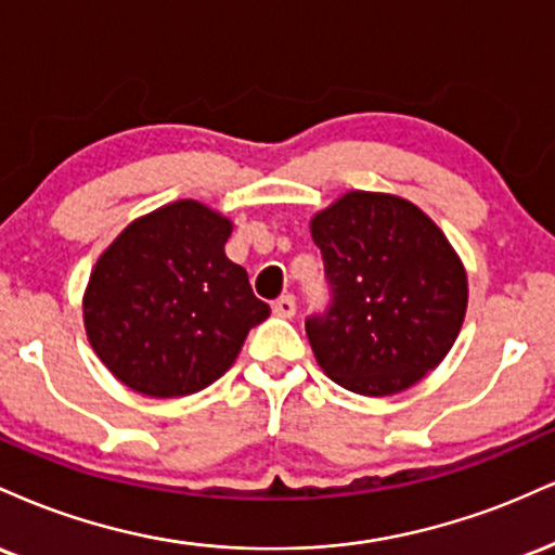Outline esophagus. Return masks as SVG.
Returning <instances> with one entry per match:
<instances>
[{"label": "esophagus", "instance_id": "34e87169", "mask_svg": "<svg viewBox=\"0 0 555 555\" xmlns=\"http://www.w3.org/2000/svg\"><path fill=\"white\" fill-rule=\"evenodd\" d=\"M296 298L293 296H283V298H278L275 304H272V311H275V317H283V319H291V317H296Z\"/></svg>", "mask_w": 555, "mask_h": 555}]
</instances>
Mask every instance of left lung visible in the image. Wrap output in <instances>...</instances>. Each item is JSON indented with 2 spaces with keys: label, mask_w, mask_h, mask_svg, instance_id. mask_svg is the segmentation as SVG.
Wrapping results in <instances>:
<instances>
[{
  "label": "left lung",
  "mask_w": 555,
  "mask_h": 555,
  "mask_svg": "<svg viewBox=\"0 0 555 555\" xmlns=\"http://www.w3.org/2000/svg\"><path fill=\"white\" fill-rule=\"evenodd\" d=\"M332 285L306 322L324 374L356 395L405 392L444 361L467 311V272L439 225L410 199L345 192L311 218Z\"/></svg>",
  "instance_id": "8db88e82"
}]
</instances>
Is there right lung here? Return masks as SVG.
I'll list each match as a JSON object with an SVG mask.
<instances>
[{"instance_id": "add662e5", "label": "right lung", "mask_w": 555, "mask_h": 555, "mask_svg": "<svg viewBox=\"0 0 555 555\" xmlns=\"http://www.w3.org/2000/svg\"><path fill=\"white\" fill-rule=\"evenodd\" d=\"M231 231L223 212L179 199L132 220L98 257L85 335L129 389L166 400L210 387L270 317L244 267L225 257Z\"/></svg>"}]
</instances>
